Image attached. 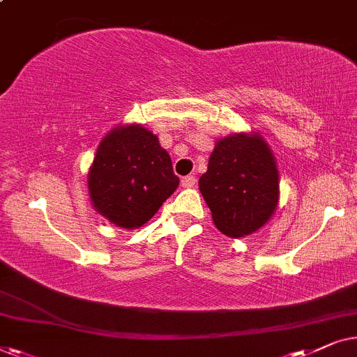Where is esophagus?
I'll list each match as a JSON object with an SVG mask.
<instances>
[{
	"mask_svg": "<svg viewBox=\"0 0 357 357\" xmlns=\"http://www.w3.org/2000/svg\"><path fill=\"white\" fill-rule=\"evenodd\" d=\"M196 183H197V179H196V176H194V174L184 176V178L181 179L183 188H194V186H196Z\"/></svg>",
	"mask_w": 357,
	"mask_h": 357,
	"instance_id": "34e87169",
	"label": "esophagus"
}]
</instances>
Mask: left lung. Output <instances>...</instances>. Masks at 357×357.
Segmentation results:
<instances>
[{"label": "left lung", "mask_w": 357, "mask_h": 357, "mask_svg": "<svg viewBox=\"0 0 357 357\" xmlns=\"http://www.w3.org/2000/svg\"><path fill=\"white\" fill-rule=\"evenodd\" d=\"M199 189L222 234L238 238L259 230L279 202L278 166L263 137L234 134L218 140Z\"/></svg>", "instance_id": "left-lung-1"}]
</instances>
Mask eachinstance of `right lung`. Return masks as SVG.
<instances>
[{
  "label": "right lung",
  "mask_w": 357,
  "mask_h": 357,
  "mask_svg": "<svg viewBox=\"0 0 357 357\" xmlns=\"http://www.w3.org/2000/svg\"><path fill=\"white\" fill-rule=\"evenodd\" d=\"M178 184L158 137L137 123L119 126L104 137L88 173L94 211L129 230L149 222Z\"/></svg>",
  "instance_id": "obj_1"
}]
</instances>
